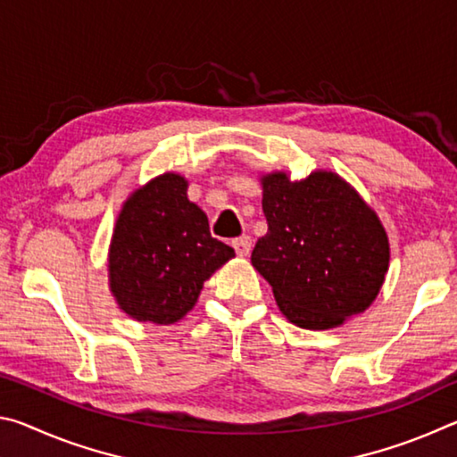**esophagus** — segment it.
Here are the masks:
<instances>
[{"mask_svg":"<svg viewBox=\"0 0 457 457\" xmlns=\"http://www.w3.org/2000/svg\"><path fill=\"white\" fill-rule=\"evenodd\" d=\"M231 245H234V250L239 258H244L250 253L252 250V237L250 236H242V237H236L234 242H231Z\"/></svg>","mask_w":457,"mask_h":457,"instance_id":"34e87169","label":"esophagus"}]
</instances>
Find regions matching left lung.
<instances>
[{
    "label": "left lung",
    "mask_w": 457,
    "mask_h": 457,
    "mask_svg": "<svg viewBox=\"0 0 457 457\" xmlns=\"http://www.w3.org/2000/svg\"><path fill=\"white\" fill-rule=\"evenodd\" d=\"M268 231L252 266L272 286L292 324L327 330L365 312L389 270V237L373 207L343 177L316 169L260 177Z\"/></svg>",
    "instance_id": "8db88e82"
}]
</instances>
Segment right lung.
<instances>
[{
    "label": "right lung",
    "mask_w": 457,
    "mask_h": 457,
    "mask_svg": "<svg viewBox=\"0 0 457 457\" xmlns=\"http://www.w3.org/2000/svg\"><path fill=\"white\" fill-rule=\"evenodd\" d=\"M189 181L167 171L129 193L108 245V288L138 322L173 324L195 306L204 282L236 256L212 237L187 197Z\"/></svg>",
    "instance_id": "1"
}]
</instances>
